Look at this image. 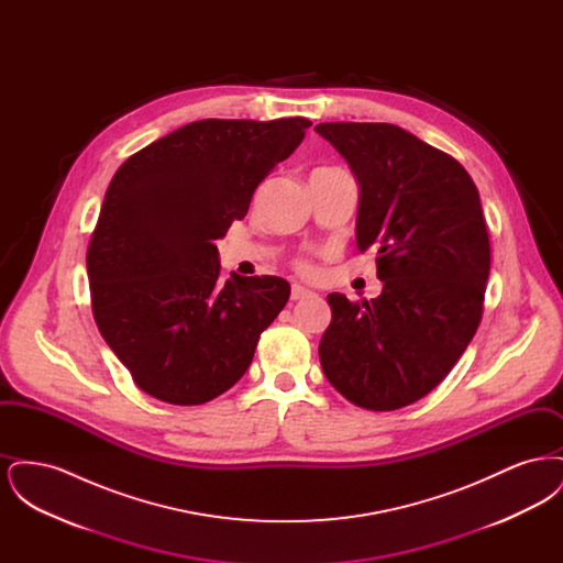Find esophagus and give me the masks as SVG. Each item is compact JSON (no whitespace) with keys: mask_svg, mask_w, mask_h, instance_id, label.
<instances>
[{"mask_svg":"<svg viewBox=\"0 0 563 563\" xmlns=\"http://www.w3.org/2000/svg\"><path fill=\"white\" fill-rule=\"evenodd\" d=\"M312 295H314V291H310V289H306V287H301V285H294V287H291V299H294V301L312 297Z\"/></svg>","mask_w":563,"mask_h":563,"instance_id":"34e87169","label":"esophagus"}]
</instances>
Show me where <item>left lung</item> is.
Segmentation results:
<instances>
[{"mask_svg":"<svg viewBox=\"0 0 563 563\" xmlns=\"http://www.w3.org/2000/svg\"><path fill=\"white\" fill-rule=\"evenodd\" d=\"M358 181L356 246L377 251L382 294L327 295L319 356L350 402L393 411L452 372L482 322L489 236L477 186L460 162L395 124L314 126Z\"/></svg>","mask_w":563,"mask_h":563,"instance_id":"obj_1","label":"left lung"}]
</instances>
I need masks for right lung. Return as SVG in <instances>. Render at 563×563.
<instances>
[{
  "label": "right lung",
  "mask_w": 563,
  "mask_h": 563,
  "mask_svg": "<svg viewBox=\"0 0 563 563\" xmlns=\"http://www.w3.org/2000/svg\"><path fill=\"white\" fill-rule=\"evenodd\" d=\"M308 126L306 118L198 120L113 175L86 253L92 314L154 399L200 405L232 388L285 308V278L223 280L214 242Z\"/></svg>",
  "instance_id": "1"
}]
</instances>
